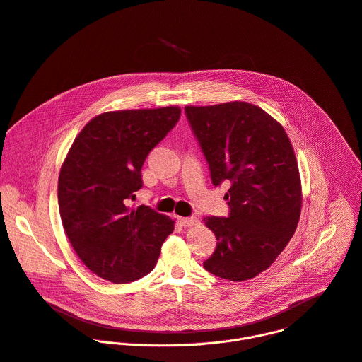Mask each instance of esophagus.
Segmentation results:
<instances>
[{
	"instance_id": "34e87169",
	"label": "esophagus",
	"mask_w": 362,
	"mask_h": 362,
	"mask_svg": "<svg viewBox=\"0 0 362 362\" xmlns=\"http://www.w3.org/2000/svg\"><path fill=\"white\" fill-rule=\"evenodd\" d=\"M179 223L185 227H190V226H196L199 223V218L197 217H179L177 218Z\"/></svg>"
}]
</instances>
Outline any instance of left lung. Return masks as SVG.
<instances>
[{
    "label": "left lung",
    "mask_w": 362,
    "mask_h": 362,
    "mask_svg": "<svg viewBox=\"0 0 362 362\" xmlns=\"http://www.w3.org/2000/svg\"><path fill=\"white\" fill-rule=\"evenodd\" d=\"M214 186L230 180L228 217H204L217 245L203 267L243 281L267 270L293 237L301 213L297 159L284 128L249 102L186 106Z\"/></svg>",
    "instance_id": "1"
}]
</instances>
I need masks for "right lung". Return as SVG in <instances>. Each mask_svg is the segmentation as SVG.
I'll return each mask as SVG.
<instances>
[{
  "label": "right lung",
  "mask_w": 362,
  "mask_h": 362,
  "mask_svg": "<svg viewBox=\"0 0 362 362\" xmlns=\"http://www.w3.org/2000/svg\"><path fill=\"white\" fill-rule=\"evenodd\" d=\"M180 107L105 112L83 127L59 172L62 226L83 264L125 284L149 274L175 220L149 206H127L142 186L149 152L170 132Z\"/></svg>",
  "instance_id": "obj_1"
}]
</instances>
